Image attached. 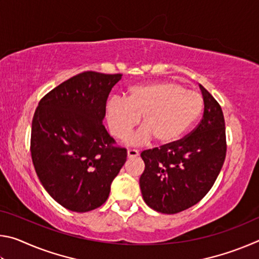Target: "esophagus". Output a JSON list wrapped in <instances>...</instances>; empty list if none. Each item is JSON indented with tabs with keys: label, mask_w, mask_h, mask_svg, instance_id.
<instances>
[{
	"label": "esophagus",
	"mask_w": 259,
	"mask_h": 259,
	"mask_svg": "<svg viewBox=\"0 0 259 259\" xmlns=\"http://www.w3.org/2000/svg\"><path fill=\"white\" fill-rule=\"evenodd\" d=\"M138 155H139V152L137 150H134V148H130V150H128L129 159H134V157H137Z\"/></svg>",
	"instance_id": "obj_1"
}]
</instances>
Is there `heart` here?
<instances>
[{
	"label": "heart",
	"instance_id": "obj_1",
	"mask_svg": "<svg viewBox=\"0 0 259 259\" xmlns=\"http://www.w3.org/2000/svg\"><path fill=\"white\" fill-rule=\"evenodd\" d=\"M203 107L200 94L178 82L159 81L130 88L126 98L113 96L106 105V119L112 134L124 139L143 115L144 128L131 143L143 144L154 138L159 145H168L199 120Z\"/></svg>",
	"mask_w": 259,
	"mask_h": 259
}]
</instances>
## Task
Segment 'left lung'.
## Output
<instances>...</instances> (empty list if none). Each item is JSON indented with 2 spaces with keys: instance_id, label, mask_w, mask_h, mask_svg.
<instances>
[{
  "instance_id": "8db88e82",
  "label": "left lung",
  "mask_w": 259,
  "mask_h": 259,
  "mask_svg": "<svg viewBox=\"0 0 259 259\" xmlns=\"http://www.w3.org/2000/svg\"><path fill=\"white\" fill-rule=\"evenodd\" d=\"M204 100L200 123L175 143L143 151L139 179L143 199L162 213H177L202 200L216 182L226 156L221 105L200 84Z\"/></svg>"
}]
</instances>
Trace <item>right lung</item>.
I'll return each instance as SVG.
<instances>
[{"label": "right lung", "mask_w": 259, "mask_h": 259, "mask_svg": "<svg viewBox=\"0 0 259 259\" xmlns=\"http://www.w3.org/2000/svg\"><path fill=\"white\" fill-rule=\"evenodd\" d=\"M122 74L88 71L43 97L32 122L30 153L43 187L64 208L87 212L106 202L126 161L103 119Z\"/></svg>", "instance_id": "right-lung-1"}]
</instances>
